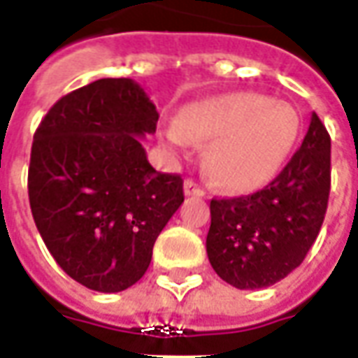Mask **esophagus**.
I'll return each mask as SVG.
<instances>
[{
  "label": "esophagus",
  "instance_id": "1",
  "mask_svg": "<svg viewBox=\"0 0 358 358\" xmlns=\"http://www.w3.org/2000/svg\"><path fill=\"white\" fill-rule=\"evenodd\" d=\"M184 194H186V196L203 197L205 189L197 184L196 180H186V182H184Z\"/></svg>",
  "mask_w": 358,
  "mask_h": 358
}]
</instances>
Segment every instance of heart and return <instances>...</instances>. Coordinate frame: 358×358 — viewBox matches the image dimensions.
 <instances>
[{
  "label": "heart",
  "instance_id": "heart-1",
  "mask_svg": "<svg viewBox=\"0 0 358 358\" xmlns=\"http://www.w3.org/2000/svg\"><path fill=\"white\" fill-rule=\"evenodd\" d=\"M299 134L296 110L257 92H231L189 104L182 120L164 127L169 143L180 151L194 141H211L207 171L215 186L231 194H250L269 184Z\"/></svg>",
  "mask_w": 358,
  "mask_h": 358
}]
</instances>
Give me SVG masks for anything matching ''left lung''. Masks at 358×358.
Returning <instances> with one entry per match:
<instances>
[{
  "label": "left lung",
  "mask_w": 358,
  "mask_h": 358,
  "mask_svg": "<svg viewBox=\"0 0 358 358\" xmlns=\"http://www.w3.org/2000/svg\"><path fill=\"white\" fill-rule=\"evenodd\" d=\"M331 182V139L312 112L301 149L264 189L211 199L207 256L236 289H264L301 266L318 238Z\"/></svg>",
  "instance_id": "8db88e82"
}]
</instances>
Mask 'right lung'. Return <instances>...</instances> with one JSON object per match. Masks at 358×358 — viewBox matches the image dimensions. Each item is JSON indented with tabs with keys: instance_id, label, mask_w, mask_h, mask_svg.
<instances>
[{
	"instance_id": "1",
	"label": "right lung",
	"mask_w": 358,
	"mask_h": 358,
	"mask_svg": "<svg viewBox=\"0 0 358 358\" xmlns=\"http://www.w3.org/2000/svg\"><path fill=\"white\" fill-rule=\"evenodd\" d=\"M157 122L141 85L99 79L62 96L34 134L32 217L57 266L87 289L136 285L184 201L182 178L155 171L141 145Z\"/></svg>"
}]
</instances>
